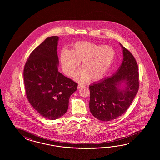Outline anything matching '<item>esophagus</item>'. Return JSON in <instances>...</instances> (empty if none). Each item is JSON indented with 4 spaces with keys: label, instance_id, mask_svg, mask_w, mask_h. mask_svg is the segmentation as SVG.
I'll use <instances>...</instances> for the list:
<instances>
[{
    "label": "esophagus",
    "instance_id": "obj_1",
    "mask_svg": "<svg viewBox=\"0 0 160 160\" xmlns=\"http://www.w3.org/2000/svg\"><path fill=\"white\" fill-rule=\"evenodd\" d=\"M85 86V85L84 84H79L78 85V88H82V87H84Z\"/></svg>",
    "mask_w": 160,
    "mask_h": 160
}]
</instances>
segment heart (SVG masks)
Listing matches in <instances>:
<instances>
[{"instance_id": "obj_1", "label": "heart", "mask_w": 160, "mask_h": 160, "mask_svg": "<svg viewBox=\"0 0 160 160\" xmlns=\"http://www.w3.org/2000/svg\"><path fill=\"white\" fill-rule=\"evenodd\" d=\"M116 58L114 49L109 46H102L88 42L74 44L69 50H64L60 56V63L65 74L73 76L79 63L81 67L74 78L84 82L90 78L98 80L108 72Z\"/></svg>"}]
</instances>
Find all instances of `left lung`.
I'll return each mask as SVG.
<instances>
[{
    "mask_svg": "<svg viewBox=\"0 0 160 160\" xmlns=\"http://www.w3.org/2000/svg\"><path fill=\"white\" fill-rule=\"evenodd\" d=\"M121 46L123 60L112 76L90 85L89 107L92 116L103 121H112L127 111L139 87L138 65L132 54Z\"/></svg>",
    "mask_w": 160,
    "mask_h": 160,
    "instance_id": "8db88e82",
    "label": "left lung"
}]
</instances>
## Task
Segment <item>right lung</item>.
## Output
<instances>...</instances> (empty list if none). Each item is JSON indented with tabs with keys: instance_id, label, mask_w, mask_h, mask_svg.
<instances>
[{
	"instance_id": "obj_1",
	"label": "right lung",
	"mask_w": 160,
	"mask_h": 160,
	"mask_svg": "<svg viewBox=\"0 0 160 160\" xmlns=\"http://www.w3.org/2000/svg\"><path fill=\"white\" fill-rule=\"evenodd\" d=\"M59 37L51 36L34 49L23 72L26 96L41 116L54 120L68 111L70 96L78 84L58 71Z\"/></svg>"
}]
</instances>
